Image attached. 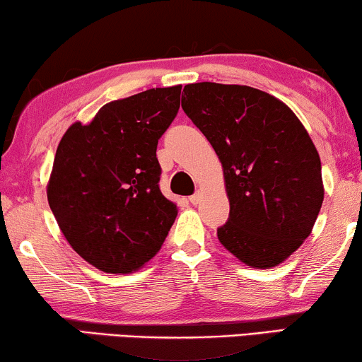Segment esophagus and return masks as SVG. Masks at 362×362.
Returning <instances> with one entry per match:
<instances>
[{
  "label": "esophagus",
  "mask_w": 362,
  "mask_h": 362,
  "mask_svg": "<svg viewBox=\"0 0 362 362\" xmlns=\"http://www.w3.org/2000/svg\"><path fill=\"white\" fill-rule=\"evenodd\" d=\"M201 199H202V194H201V192H194V194H192V196L189 197V202H191L192 206H196V204H199Z\"/></svg>",
  "instance_id": "34e87169"
}]
</instances>
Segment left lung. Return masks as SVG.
<instances>
[{"instance_id": "left-lung-1", "label": "left lung", "mask_w": 362, "mask_h": 362, "mask_svg": "<svg viewBox=\"0 0 362 362\" xmlns=\"http://www.w3.org/2000/svg\"><path fill=\"white\" fill-rule=\"evenodd\" d=\"M181 107L219 156L230 212L221 244L270 269L293 254L323 204L321 161L293 112L270 93L214 82L185 87Z\"/></svg>"}]
</instances>
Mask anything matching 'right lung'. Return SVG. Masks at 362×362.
Instances as JSON below:
<instances>
[{
    "label": "right lung",
    "mask_w": 362,
    "mask_h": 362,
    "mask_svg": "<svg viewBox=\"0 0 362 362\" xmlns=\"http://www.w3.org/2000/svg\"><path fill=\"white\" fill-rule=\"evenodd\" d=\"M181 86L150 88L76 122L59 143L47 201L64 237L107 274H130L161 249L177 207L160 191L156 146Z\"/></svg>",
    "instance_id": "right-lung-1"
}]
</instances>
